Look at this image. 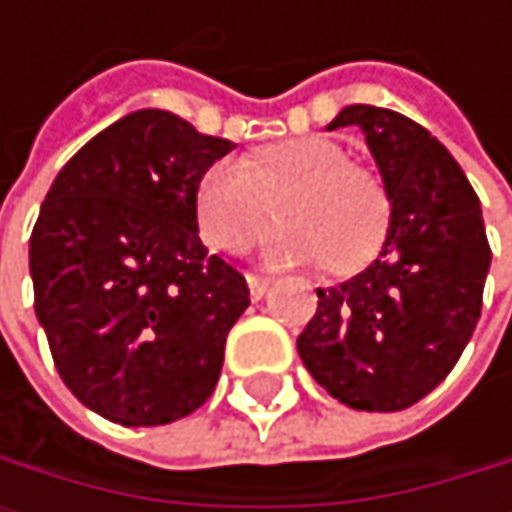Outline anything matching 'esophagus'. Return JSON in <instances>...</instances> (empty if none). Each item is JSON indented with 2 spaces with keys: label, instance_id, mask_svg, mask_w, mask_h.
<instances>
[{
  "label": "esophagus",
  "instance_id": "1",
  "mask_svg": "<svg viewBox=\"0 0 512 512\" xmlns=\"http://www.w3.org/2000/svg\"><path fill=\"white\" fill-rule=\"evenodd\" d=\"M247 287H250V299L253 302H259L265 293H268V287H271V277H265V274H247Z\"/></svg>",
  "mask_w": 512,
  "mask_h": 512
}]
</instances>
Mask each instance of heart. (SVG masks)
<instances>
[{"instance_id":"heart-1","label":"heart","mask_w":512,"mask_h":512,"mask_svg":"<svg viewBox=\"0 0 512 512\" xmlns=\"http://www.w3.org/2000/svg\"><path fill=\"white\" fill-rule=\"evenodd\" d=\"M277 201L284 225L271 238L280 262L323 259L329 271H357L381 247L391 201L381 180L351 164L326 137H293L259 146L247 161H213L195 189L198 228L210 247L238 250L271 219Z\"/></svg>"}]
</instances>
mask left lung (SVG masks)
Wrapping results in <instances>:
<instances>
[{
	"instance_id": "1",
	"label": "left lung",
	"mask_w": 512,
	"mask_h": 512,
	"mask_svg": "<svg viewBox=\"0 0 512 512\" xmlns=\"http://www.w3.org/2000/svg\"><path fill=\"white\" fill-rule=\"evenodd\" d=\"M357 124L391 201L378 259L317 290V314L296 342L305 369L339 403L400 412L427 397L467 348L492 250L482 207L449 149L412 118L345 106L329 131Z\"/></svg>"
}]
</instances>
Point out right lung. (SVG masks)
<instances>
[{
	"instance_id": "1",
	"label": "right lung",
	"mask_w": 512,
	"mask_h": 512,
	"mask_svg": "<svg viewBox=\"0 0 512 512\" xmlns=\"http://www.w3.org/2000/svg\"><path fill=\"white\" fill-rule=\"evenodd\" d=\"M235 149L164 109L118 118L45 195L30 274L63 385L91 412L155 427L216 388L247 280L198 238L201 173Z\"/></svg>"
}]
</instances>
